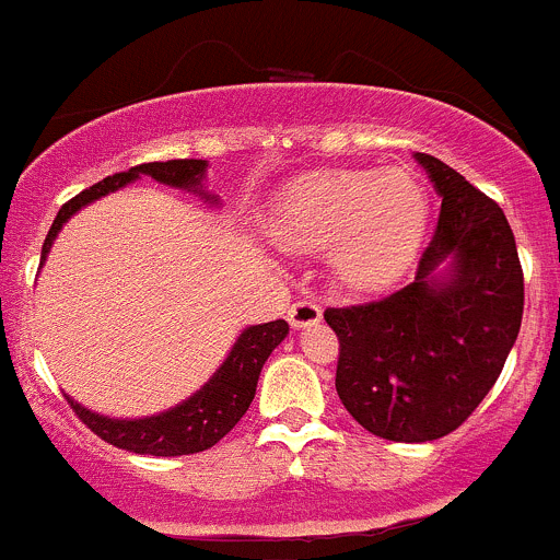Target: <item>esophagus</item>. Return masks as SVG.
Instances as JSON below:
<instances>
[{
    "label": "esophagus",
    "mask_w": 560,
    "mask_h": 560,
    "mask_svg": "<svg viewBox=\"0 0 560 560\" xmlns=\"http://www.w3.org/2000/svg\"><path fill=\"white\" fill-rule=\"evenodd\" d=\"M288 320H291V326H296V329L313 326L320 320V307L313 299H299V302H293L291 307H288Z\"/></svg>",
    "instance_id": "34e87169"
}]
</instances>
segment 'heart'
<instances>
[{
	"label": "heart",
	"mask_w": 560,
	"mask_h": 560,
	"mask_svg": "<svg viewBox=\"0 0 560 560\" xmlns=\"http://www.w3.org/2000/svg\"><path fill=\"white\" fill-rule=\"evenodd\" d=\"M424 212V190L408 171H320L288 187L269 212V231L291 247L329 245L342 280L373 285L411 256Z\"/></svg>",
	"instance_id": "1"
}]
</instances>
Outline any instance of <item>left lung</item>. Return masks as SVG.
<instances>
[{
	"label": "left lung",
	"mask_w": 560,
	"mask_h": 560,
	"mask_svg": "<svg viewBox=\"0 0 560 560\" xmlns=\"http://www.w3.org/2000/svg\"><path fill=\"white\" fill-rule=\"evenodd\" d=\"M441 196L417 278L384 296L326 307L340 340L335 386L373 435L422 444L450 435L501 375L523 320V267L506 214L433 154H417ZM453 258L450 281L432 272Z\"/></svg>",
	"instance_id": "1"
}]
</instances>
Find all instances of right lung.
<instances>
[{"mask_svg":"<svg viewBox=\"0 0 560 560\" xmlns=\"http://www.w3.org/2000/svg\"><path fill=\"white\" fill-rule=\"evenodd\" d=\"M203 160H165V163H141L132 165L130 171L121 174L105 176L97 185L86 187L75 198H70L62 209H59L57 220H54L51 231H48L46 242H43V261L46 253L51 250L54 236L59 234L65 220L70 214L79 212L81 207L92 203L94 198L114 192L132 182L136 176L147 174L152 179L163 182L171 187H185V190H198L203 179ZM288 335L285 320H269V324L250 326L242 331L236 346L231 348V357L225 359L223 368L209 378V384L201 392L185 400L182 406L171 408V411L158 413L149 419H108L100 413L86 411L79 402L68 397L70 408L75 417L92 430L97 439L105 444L119 446V450L136 452V455H154V457H176V455H196V452L209 450L218 444L225 433L234 430V424L245 417L250 408L253 397H256L258 375H261L264 362L269 353L280 346L282 337Z\"/></svg>","mask_w":560,"mask_h":560,"instance_id":"1","label":"right lung"}]
</instances>
